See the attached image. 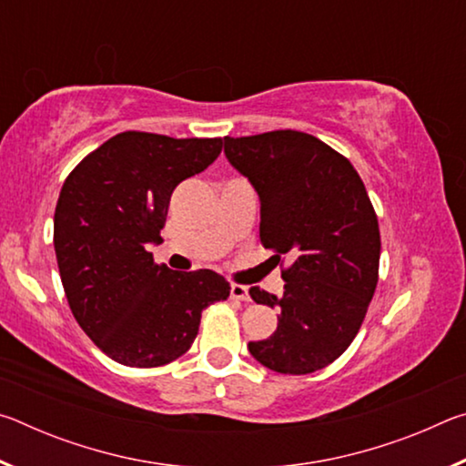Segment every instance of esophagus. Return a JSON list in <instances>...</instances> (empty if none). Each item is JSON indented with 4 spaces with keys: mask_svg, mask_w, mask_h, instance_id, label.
<instances>
[{
    "mask_svg": "<svg viewBox=\"0 0 466 466\" xmlns=\"http://www.w3.org/2000/svg\"><path fill=\"white\" fill-rule=\"evenodd\" d=\"M230 296L234 299H242V302H250L248 288L242 286V283H232V286H230Z\"/></svg>",
    "mask_w": 466,
    "mask_h": 466,
    "instance_id": "obj_1",
    "label": "esophagus"
}]
</instances>
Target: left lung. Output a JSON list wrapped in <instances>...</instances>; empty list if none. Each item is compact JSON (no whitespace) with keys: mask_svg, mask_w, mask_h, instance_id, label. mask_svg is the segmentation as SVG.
<instances>
[{"mask_svg":"<svg viewBox=\"0 0 466 466\" xmlns=\"http://www.w3.org/2000/svg\"><path fill=\"white\" fill-rule=\"evenodd\" d=\"M224 152L261 199V244L275 263L291 258L283 296L248 289L257 304L281 310L278 330L248 351L273 372H317L351 345L374 296L380 230L372 201L351 162L309 133L224 137Z\"/></svg>","mask_w":466,"mask_h":466,"instance_id":"8db88e82","label":"left lung"}]
</instances>
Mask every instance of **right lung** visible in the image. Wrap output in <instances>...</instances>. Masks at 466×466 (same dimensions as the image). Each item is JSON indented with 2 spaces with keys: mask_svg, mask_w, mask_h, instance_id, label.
<instances>
[{
  "mask_svg": "<svg viewBox=\"0 0 466 466\" xmlns=\"http://www.w3.org/2000/svg\"><path fill=\"white\" fill-rule=\"evenodd\" d=\"M222 137L175 139L123 131L94 149L61 187L53 244L69 309L110 360L170 364L199 333L201 312L230 296L211 269L178 273L154 263L170 195L209 167Z\"/></svg>",
  "mask_w": 466,
  "mask_h": 466,
  "instance_id": "1",
  "label": "right lung"
}]
</instances>
